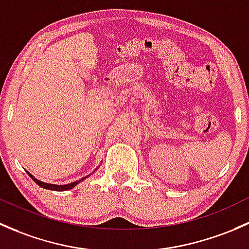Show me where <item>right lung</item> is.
I'll return each mask as SVG.
<instances>
[{"label": "right lung", "instance_id": "1", "mask_svg": "<svg viewBox=\"0 0 249 249\" xmlns=\"http://www.w3.org/2000/svg\"><path fill=\"white\" fill-rule=\"evenodd\" d=\"M97 170V169H96ZM27 174H29V176L30 178H32V180L36 182V183L38 184V186H40L42 187V188H45V189H50V191H58V192H62V191H68V189H71L73 188V187H75L76 184L78 183H80L81 181H84L85 180V178H89V175H91V174H89V175H87V176H85V178H80V180L79 181H75V182H71V183H68V184H53V183H45V182H42V181H39V180H37V178H33V175L32 174H30L29 171H26ZM93 174V173H92Z\"/></svg>", "mask_w": 249, "mask_h": 249}]
</instances>
